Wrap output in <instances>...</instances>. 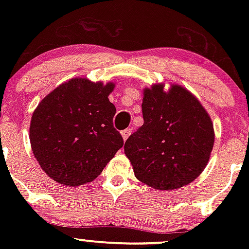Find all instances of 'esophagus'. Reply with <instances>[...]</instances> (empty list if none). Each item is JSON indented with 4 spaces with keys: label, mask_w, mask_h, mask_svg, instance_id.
<instances>
[{
    "label": "esophagus",
    "mask_w": 249,
    "mask_h": 249,
    "mask_svg": "<svg viewBox=\"0 0 249 249\" xmlns=\"http://www.w3.org/2000/svg\"><path fill=\"white\" fill-rule=\"evenodd\" d=\"M131 132H132V130H131V128H126V130L122 131V137H123V139H124V141H126L128 137H130Z\"/></svg>",
    "instance_id": "obj_1"
}]
</instances>
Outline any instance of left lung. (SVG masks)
I'll return each mask as SVG.
<instances>
[{"label":"left lung","instance_id":"obj_1","mask_svg":"<svg viewBox=\"0 0 249 249\" xmlns=\"http://www.w3.org/2000/svg\"><path fill=\"white\" fill-rule=\"evenodd\" d=\"M144 124L125 142L136 178L159 191L192 182L210 160L214 128L199 99L178 84L144 88Z\"/></svg>","mask_w":249,"mask_h":249}]
</instances>
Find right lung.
<instances>
[{
  "mask_svg": "<svg viewBox=\"0 0 249 249\" xmlns=\"http://www.w3.org/2000/svg\"><path fill=\"white\" fill-rule=\"evenodd\" d=\"M116 84L71 78L44 97L31 117L34 157L51 179L65 186L95 180L124 144L113 127Z\"/></svg>",
  "mask_w": 249,
  "mask_h": 249,
  "instance_id": "add662e5",
  "label": "right lung"
}]
</instances>
